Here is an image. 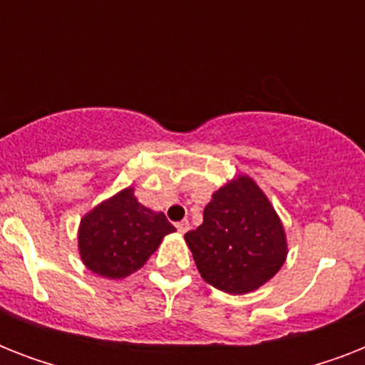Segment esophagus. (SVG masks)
I'll return each mask as SVG.
<instances>
[{
    "label": "esophagus",
    "instance_id": "obj_1",
    "mask_svg": "<svg viewBox=\"0 0 365 365\" xmlns=\"http://www.w3.org/2000/svg\"><path fill=\"white\" fill-rule=\"evenodd\" d=\"M176 229L180 231V233H187L189 229V222L187 220H183V222H178L176 223Z\"/></svg>",
    "mask_w": 365,
    "mask_h": 365
}]
</instances>
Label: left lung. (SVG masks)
Listing matches in <instances>:
<instances>
[{
    "instance_id": "obj_1",
    "label": "left lung",
    "mask_w": 365,
    "mask_h": 365,
    "mask_svg": "<svg viewBox=\"0 0 365 365\" xmlns=\"http://www.w3.org/2000/svg\"><path fill=\"white\" fill-rule=\"evenodd\" d=\"M200 277L227 294H248L272 278L286 259L277 212L248 176L217 189L202 225L185 233Z\"/></svg>"
}]
</instances>
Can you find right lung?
<instances>
[{"mask_svg": "<svg viewBox=\"0 0 365 365\" xmlns=\"http://www.w3.org/2000/svg\"><path fill=\"white\" fill-rule=\"evenodd\" d=\"M163 212L142 206L128 187L98 205L81 220L79 252L83 263L106 278H125L148 261L163 237L174 233Z\"/></svg>", "mask_w": 365, "mask_h": 365, "instance_id": "add662e5", "label": "right lung"}]
</instances>
